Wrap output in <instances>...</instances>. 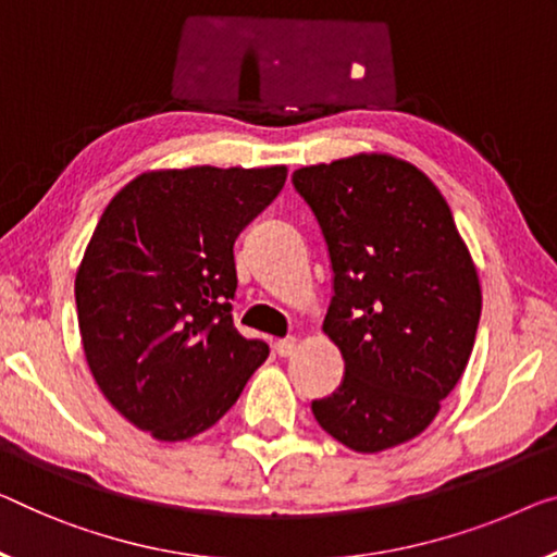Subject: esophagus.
Segmentation results:
<instances>
[{
	"label": "esophagus",
	"instance_id": "obj_1",
	"mask_svg": "<svg viewBox=\"0 0 557 557\" xmlns=\"http://www.w3.org/2000/svg\"><path fill=\"white\" fill-rule=\"evenodd\" d=\"M295 347H297V339L285 337V339H277V343H275V352L280 355V358H289V355L295 352Z\"/></svg>",
	"mask_w": 557,
	"mask_h": 557
}]
</instances>
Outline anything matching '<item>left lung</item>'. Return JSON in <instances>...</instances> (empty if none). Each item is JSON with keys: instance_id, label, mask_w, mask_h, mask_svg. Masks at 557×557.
I'll return each mask as SVG.
<instances>
[{"instance_id": "8db88e82", "label": "left lung", "mask_w": 557, "mask_h": 557, "mask_svg": "<svg viewBox=\"0 0 557 557\" xmlns=\"http://www.w3.org/2000/svg\"><path fill=\"white\" fill-rule=\"evenodd\" d=\"M327 245L322 330L345 375L312 400L320 428L358 453L420 435L458 385L480 322V282L445 197L412 164L358 154L293 172Z\"/></svg>"}]
</instances>
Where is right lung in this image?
I'll return each mask as SVG.
<instances>
[{
  "label": "right lung",
  "mask_w": 557,
  "mask_h": 557,
  "mask_svg": "<svg viewBox=\"0 0 557 557\" xmlns=\"http://www.w3.org/2000/svg\"><path fill=\"white\" fill-rule=\"evenodd\" d=\"M285 168L147 172L99 218L74 280L82 345L107 400L157 440L212 428L270 355L239 335L235 239Z\"/></svg>",
  "instance_id": "1"
}]
</instances>
